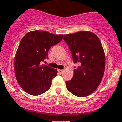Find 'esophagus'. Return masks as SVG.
Returning <instances> with one entry per match:
<instances>
[{
  "instance_id": "34e87169",
  "label": "esophagus",
  "mask_w": 122,
  "mask_h": 122,
  "mask_svg": "<svg viewBox=\"0 0 122 122\" xmlns=\"http://www.w3.org/2000/svg\"><path fill=\"white\" fill-rule=\"evenodd\" d=\"M58 71L59 74H62L63 72V71H64V70L63 69H58Z\"/></svg>"
}]
</instances>
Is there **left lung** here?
<instances>
[{
  "mask_svg": "<svg viewBox=\"0 0 122 122\" xmlns=\"http://www.w3.org/2000/svg\"><path fill=\"white\" fill-rule=\"evenodd\" d=\"M64 40L74 63L79 64L72 79L66 81L67 90L77 97L89 96L98 87L104 74L105 54L100 40L90 31H78L64 35Z\"/></svg>",
  "mask_w": 122,
  "mask_h": 122,
  "instance_id": "obj_1",
  "label": "left lung"
}]
</instances>
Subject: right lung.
Returning <instances> with one entry per match:
<instances>
[{
    "mask_svg": "<svg viewBox=\"0 0 122 122\" xmlns=\"http://www.w3.org/2000/svg\"><path fill=\"white\" fill-rule=\"evenodd\" d=\"M63 35L45 31H32L21 39L15 55V74L18 83L26 92L38 96L46 92L57 75V70L41 64L48 51L61 41Z\"/></svg>",
    "mask_w": 122,
    "mask_h": 122,
    "instance_id": "add662e5",
    "label": "right lung"
}]
</instances>
